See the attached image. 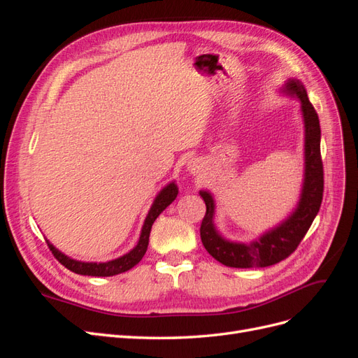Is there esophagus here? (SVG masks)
I'll list each match as a JSON object with an SVG mask.
<instances>
[{
    "label": "esophagus",
    "mask_w": 358,
    "mask_h": 358,
    "mask_svg": "<svg viewBox=\"0 0 358 358\" xmlns=\"http://www.w3.org/2000/svg\"><path fill=\"white\" fill-rule=\"evenodd\" d=\"M201 167H203L201 162H200V159H197V158H194V159H189V161H188V170L192 173V175H196V173H199Z\"/></svg>",
    "instance_id": "34e87169"
}]
</instances>
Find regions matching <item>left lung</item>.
<instances>
[{"label": "left lung", "mask_w": 358, "mask_h": 358, "mask_svg": "<svg viewBox=\"0 0 358 358\" xmlns=\"http://www.w3.org/2000/svg\"><path fill=\"white\" fill-rule=\"evenodd\" d=\"M282 92L297 96L305 122V178L300 200L285 221L266 231L251 243L227 241L213 224L215 201L209 191H200L206 203V215L200 227L201 242L216 262L224 266L249 268L267 267L282 262L296 251L308 233L321 208L324 191V171L321 161V128L318 115L310 104L305 86L296 79H288Z\"/></svg>", "instance_id": "obj_1"}]
</instances>
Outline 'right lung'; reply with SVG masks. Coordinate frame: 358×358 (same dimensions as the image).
I'll return each mask as SVG.
<instances>
[{"label": "right lung", "mask_w": 358, "mask_h": 358, "mask_svg": "<svg viewBox=\"0 0 358 358\" xmlns=\"http://www.w3.org/2000/svg\"><path fill=\"white\" fill-rule=\"evenodd\" d=\"M176 197H178V185L175 182H171L167 187L162 188L158 196L155 197L152 206H150V210L148 212V216H146L145 224L142 227V233H140V239H138L137 245L125 255L110 259V262H106V263L78 262V259H73V258L67 257L66 254L58 251V249L53 246L49 241H46L48 246L52 251L53 257H55L62 266H66L69 270H71V272L78 273V275L113 276V275L124 273V272H127V270L133 268L140 262V259L143 258V255L146 254L148 245H149V234H150V229H152L154 221L158 218L159 213L164 210L169 204H171V201H175Z\"/></svg>", "instance_id": "obj_1"}]
</instances>
